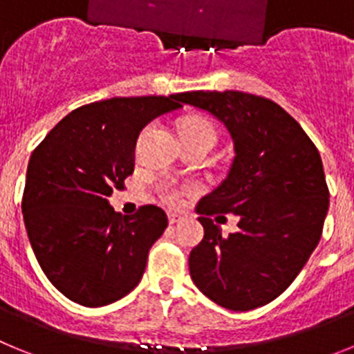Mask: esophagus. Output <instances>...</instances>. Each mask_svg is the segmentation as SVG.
<instances>
[{"instance_id": "esophagus-1", "label": "esophagus", "mask_w": 354, "mask_h": 354, "mask_svg": "<svg viewBox=\"0 0 354 354\" xmlns=\"http://www.w3.org/2000/svg\"><path fill=\"white\" fill-rule=\"evenodd\" d=\"M180 220H183V216L180 214H177V212H168V221H170V225L179 223Z\"/></svg>"}]
</instances>
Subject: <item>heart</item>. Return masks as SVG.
Returning <instances> with one entry per match:
<instances>
[{"instance_id": "obj_1", "label": "heart", "mask_w": 354, "mask_h": 354, "mask_svg": "<svg viewBox=\"0 0 354 354\" xmlns=\"http://www.w3.org/2000/svg\"><path fill=\"white\" fill-rule=\"evenodd\" d=\"M179 136L180 138H205L214 143L216 131L207 118L193 115V117H186L179 124ZM161 195L162 200L168 204H177V200H179V192L171 186L162 187Z\"/></svg>"}]
</instances>
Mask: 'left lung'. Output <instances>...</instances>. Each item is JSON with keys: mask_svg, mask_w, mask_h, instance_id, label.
Wrapping results in <instances>:
<instances>
[{"mask_svg": "<svg viewBox=\"0 0 354 354\" xmlns=\"http://www.w3.org/2000/svg\"><path fill=\"white\" fill-rule=\"evenodd\" d=\"M209 111L234 142L230 170L196 205L204 239L189 253V274L223 308L253 310L278 298L317 246L330 205L319 150L286 109L266 97L236 92L177 93ZM237 214L228 238L209 215Z\"/></svg>", "mask_w": 354, "mask_h": 354, "instance_id": "1", "label": "left lung"}]
</instances>
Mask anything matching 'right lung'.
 Wrapping results in <instances>:
<instances>
[{
    "label": "right lung",
    "instance_id": "1",
    "mask_svg": "<svg viewBox=\"0 0 354 354\" xmlns=\"http://www.w3.org/2000/svg\"><path fill=\"white\" fill-rule=\"evenodd\" d=\"M179 108L177 95L90 102L62 118L33 150L21 205L28 239L49 282L71 301L109 305L142 280L167 214L143 205L122 216L108 196L133 174L140 131Z\"/></svg>",
    "mask_w": 354,
    "mask_h": 354
}]
</instances>
